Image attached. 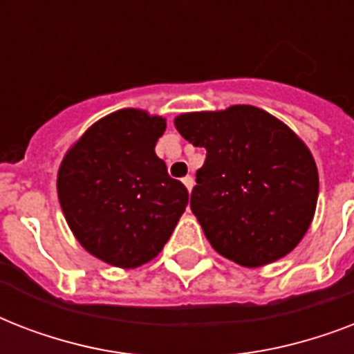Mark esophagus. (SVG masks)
<instances>
[{
	"label": "esophagus",
	"mask_w": 354,
	"mask_h": 354,
	"mask_svg": "<svg viewBox=\"0 0 354 354\" xmlns=\"http://www.w3.org/2000/svg\"><path fill=\"white\" fill-rule=\"evenodd\" d=\"M183 182V185H185V187L189 189V191H191V189H193V185H194V180H193V176H185L182 180Z\"/></svg>",
	"instance_id": "esophagus-1"
}]
</instances>
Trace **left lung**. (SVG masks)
<instances>
[{"mask_svg": "<svg viewBox=\"0 0 354 354\" xmlns=\"http://www.w3.org/2000/svg\"><path fill=\"white\" fill-rule=\"evenodd\" d=\"M174 124L189 143L207 150L191 211L211 246L248 268L292 252L313 222L319 187L301 139L248 104L183 113Z\"/></svg>", "mask_w": 354, "mask_h": 354, "instance_id": "obj_1", "label": "left lung"}]
</instances>
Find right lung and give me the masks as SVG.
<instances>
[{"instance_id": "add662e5", "label": "right lung", "mask_w": 354, "mask_h": 354, "mask_svg": "<svg viewBox=\"0 0 354 354\" xmlns=\"http://www.w3.org/2000/svg\"><path fill=\"white\" fill-rule=\"evenodd\" d=\"M165 119L119 110L75 143L58 171V200L77 241L104 263L136 268L169 241L189 193L154 152Z\"/></svg>"}]
</instances>
